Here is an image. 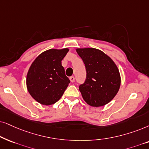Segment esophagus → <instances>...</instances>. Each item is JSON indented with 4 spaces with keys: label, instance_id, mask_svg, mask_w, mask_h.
Listing matches in <instances>:
<instances>
[{
    "label": "esophagus",
    "instance_id": "1",
    "mask_svg": "<svg viewBox=\"0 0 149 149\" xmlns=\"http://www.w3.org/2000/svg\"><path fill=\"white\" fill-rule=\"evenodd\" d=\"M69 80H70L71 82H74V80H75L74 77H73V76H71V77H69Z\"/></svg>",
    "mask_w": 149,
    "mask_h": 149
}]
</instances>
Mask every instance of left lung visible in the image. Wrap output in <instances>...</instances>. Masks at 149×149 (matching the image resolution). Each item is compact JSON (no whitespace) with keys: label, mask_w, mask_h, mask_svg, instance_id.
<instances>
[{"label":"left lung","mask_w":149,"mask_h":149,"mask_svg":"<svg viewBox=\"0 0 149 149\" xmlns=\"http://www.w3.org/2000/svg\"><path fill=\"white\" fill-rule=\"evenodd\" d=\"M86 69V79L79 86L83 99L93 107L104 106L117 94L121 78L118 68L108 55L93 47L76 48Z\"/></svg>","instance_id":"obj_1"}]
</instances>
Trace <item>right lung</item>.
I'll return each mask as SVG.
<instances>
[{
	"label": "right lung",
	"instance_id": "add662e5",
	"mask_svg": "<svg viewBox=\"0 0 149 149\" xmlns=\"http://www.w3.org/2000/svg\"><path fill=\"white\" fill-rule=\"evenodd\" d=\"M69 48L49 49L41 53L30 66L26 88L40 104H54L63 96L70 80L65 75L61 61Z\"/></svg>",
	"mask_w": 149,
	"mask_h": 149
}]
</instances>
